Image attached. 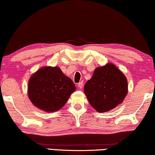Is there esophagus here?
Returning a JSON list of instances; mask_svg holds the SVG:
<instances>
[{
  "mask_svg": "<svg viewBox=\"0 0 155 155\" xmlns=\"http://www.w3.org/2000/svg\"><path fill=\"white\" fill-rule=\"evenodd\" d=\"M83 86H84V82L83 81H81L78 84V87H79L80 89H82L83 88Z\"/></svg>",
  "mask_w": 155,
  "mask_h": 155,
  "instance_id": "obj_1",
  "label": "esophagus"
}]
</instances>
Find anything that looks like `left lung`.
Wrapping results in <instances>:
<instances>
[{
    "label": "left lung",
    "mask_w": 155,
    "mask_h": 155,
    "mask_svg": "<svg viewBox=\"0 0 155 155\" xmlns=\"http://www.w3.org/2000/svg\"><path fill=\"white\" fill-rule=\"evenodd\" d=\"M127 81L114 64L97 68L84 86L91 105L98 112H106L122 102L127 94Z\"/></svg>",
    "instance_id": "1"
}]
</instances>
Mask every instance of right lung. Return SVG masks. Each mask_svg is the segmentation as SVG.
<instances>
[{
	"label": "right lung",
	"mask_w": 155,
	"mask_h": 155,
	"mask_svg": "<svg viewBox=\"0 0 155 155\" xmlns=\"http://www.w3.org/2000/svg\"><path fill=\"white\" fill-rule=\"evenodd\" d=\"M75 90L74 84L61 69L45 67L30 78L28 93L36 107L53 112L63 107Z\"/></svg>",
	"instance_id": "right-lung-1"
}]
</instances>
